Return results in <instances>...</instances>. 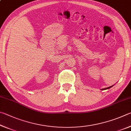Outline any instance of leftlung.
I'll list each match as a JSON object with an SVG mask.
<instances>
[{"label":"left lung","mask_w":131,"mask_h":131,"mask_svg":"<svg viewBox=\"0 0 131 131\" xmlns=\"http://www.w3.org/2000/svg\"><path fill=\"white\" fill-rule=\"evenodd\" d=\"M113 86H110V87H109V88H105V89H102V90H106V89H110V88H111L112 87H113Z\"/></svg>","instance_id":"obj_1"}]
</instances>
